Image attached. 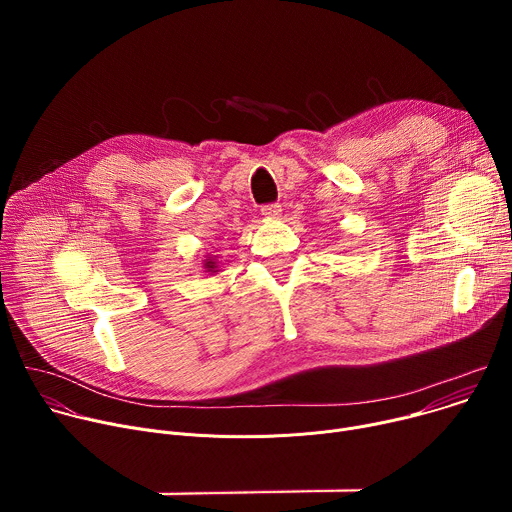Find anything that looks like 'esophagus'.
<instances>
[{"label":"esophagus","mask_w":512,"mask_h":512,"mask_svg":"<svg viewBox=\"0 0 512 512\" xmlns=\"http://www.w3.org/2000/svg\"><path fill=\"white\" fill-rule=\"evenodd\" d=\"M261 214L267 216V218H277L281 214V204L279 202L265 204V206H261Z\"/></svg>","instance_id":"34e87169"}]
</instances>
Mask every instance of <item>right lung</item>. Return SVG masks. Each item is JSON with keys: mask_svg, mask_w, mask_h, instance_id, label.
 <instances>
[{"mask_svg": "<svg viewBox=\"0 0 512 512\" xmlns=\"http://www.w3.org/2000/svg\"><path fill=\"white\" fill-rule=\"evenodd\" d=\"M204 269L210 271V273H216V271H218V269H216V263H214L212 259H204Z\"/></svg>", "mask_w": 512, "mask_h": 512, "instance_id": "add662e5", "label": "right lung"}]
</instances>
